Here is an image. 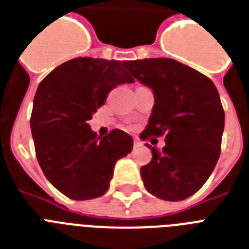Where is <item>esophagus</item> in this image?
I'll return each instance as SVG.
<instances>
[{
    "label": "esophagus",
    "mask_w": 249,
    "mask_h": 249,
    "mask_svg": "<svg viewBox=\"0 0 249 249\" xmlns=\"http://www.w3.org/2000/svg\"><path fill=\"white\" fill-rule=\"evenodd\" d=\"M143 143L139 141L138 138H134V141H133V145H134V148H138V147H141Z\"/></svg>",
    "instance_id": "esophagus-1"
}]
</instances>
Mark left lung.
Masks as SVG:
<instances>
[{
  "mask_svg": "<svg viewBox=\"0 0 249 249\" xmlns=\"http://www.w3.org/2000/svg\"><path fill=\"white\" fill-rule=\"evenodd\" d=\"M135 79L155 93V105L141 139L165 135L162 151L151 148L141 167L151 195L183 201L202 188L221 151L225 112L215 84L195 69L171 58H143L128 64Z\"/></svg>",
  "mask_w": 249,
  "mask_h": 249,
  "instance_id": "obj_1",
  "label": "left lung"
}]
</instances>
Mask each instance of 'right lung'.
<instances>
[{"label":"right lung","instance_id":"1","mask_svg":"<svg viewBox=\"0 0 249 249\" xmlns=\"http://www.w3.org/2000/svg\"><path fill=\"white\" fill-rule=\"evenodd\" d=\"M128 61L76 57L40 82L30 116L36 156L50 183L66 197L104 196L115 162L133 148L120 129L98 137L87 123L119 84L133 83Z\"/></svg>","mask_w":249,"mask_h":249}]
</instances>
